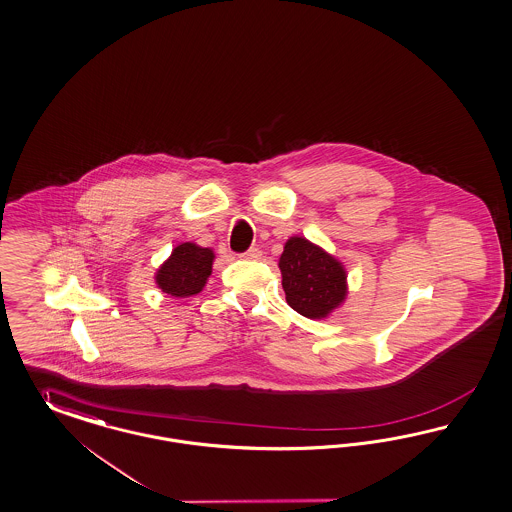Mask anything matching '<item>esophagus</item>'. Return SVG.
I'll use <instances>...</instances> for the list:
<instances>
[{
	"mask_svg": "<svg viewBox=\"0 0 512 512\" xmlns=\"http://www.w3.org/2000/svg\"><path fill=\"white\" fill-rule=\"evenodd\" d=\"M261 255H263V251H261L259 247H251V249L246 251L242 257L247 259V261H259V259H261Z\"/></svg>",
	"mask_w": 512,
	"mask_h": 512,
	"instance_id": "1",
	"label": "esophagus"
}]
</instances>
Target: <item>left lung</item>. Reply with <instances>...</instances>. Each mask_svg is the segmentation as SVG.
Wrapping results in <instances>:
<instances>
[{
    "instance_id": "1",
    "label": "left lung",
    "mask_w": 512,
    "mask_h": 512,
    "mask_svg": "<svg viewBox=\"0 0 512 512\" xmlns=\"http://www.w3.org/2000/svg\"><path fill=\"white\" fill-rule=\"evenodd\" d=\"M278 266L285 300L304 318H329L348 297L344 265L302 236H291L285 242Z\"/></svg>"
}]
</instances>
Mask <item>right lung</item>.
<instances>
[{"label": "right lung", "instance_id": "obj_1", "mask_svg": "<svg viewBox=\"0 0 512 512\" xmlns=\"http://www.w3.org/2000/svg\"><path fill=\"white\" fill-rule=\"evenodd\" d=\"M215 253L210 247L183 242L172 249V255L159 266L155 283L162 293L185 299L198 295L212 276Z\"/></svg>", "mask_w": 512, "mask_h": 512}]
</instances>
